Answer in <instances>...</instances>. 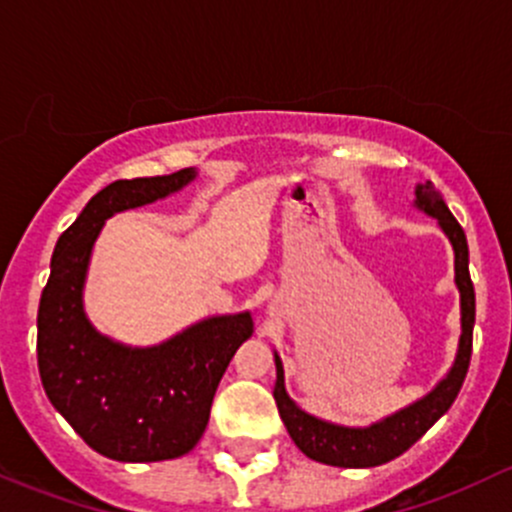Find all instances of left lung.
Here are the masks:
<instances>
[{
  "label": "left lung",
  "instance_id": "1",
  "mask_svg": "<svg viewBox=\"0 0 512 512\" xmlns=\"http://www.w3.org/2000/svg\"><path fill=\"white\" fill-rule=\"evenodd\" d=\"M414 207L439 221L444 234L449 236L453 246V271H456V288L461 293V340H458V352L453 367L419 402L409 404L402 412L387 416L377 424L355 429V426L330 424V421L318 419V416L303 412L298 404L288 397L286 382H283L281 357H276V387H273V399H276L278 414L286 424L288 434L300 451L308 458L328 466L340 468H372L402 456L404 451L412 449L416 441L436 424L451 409L453 399L461 392V384L466 379L468 365H471V347H473V323H476V293H473L471 273H468V241L463 234L461 224L446 207L444 197L431 182L416 184Z\"/></svg>",
  "mask_w": 512,
  "mask_h": 512
}]
</instances>
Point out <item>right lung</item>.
Masks as SVG:
<instances>
[{"mask_svg":"<svg viewBox=\"0 0 512 512\" xmlns=\"http://www.w3.org/2000/svg\"><path fill=\"white\" fill-rule=\"evenodd\" d=\"M194 177L187 167L108 184L63 231L51 256L36 318L41 384L73 431L113 461H167L192 451L231 357L254 333L251 313L217 315L162 345L128 347L100 335L86 318L83 283L105 219L170 197Z\"/></svg>","mask_w":512,"mask_h":512,"instance_id":"obj_1","label":"right lung"}]
</instances>
